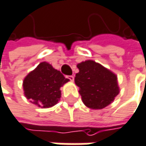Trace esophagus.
<instances>
[{"label":"esophagus","mask_w":146,"mask_h":146,"mask_svg":"<svg viewBox=\"0 0 146 146\" xmlns=\"http://www.w3.org/2000/svg\"><path fill=\"white\" fill-rule=\"evenodd\" d=\"M66 78H67L68 80H71L72 82V81H74V75H70V76H66Z\"/></svg>","instance_id":"obj_1"}]
</instances>
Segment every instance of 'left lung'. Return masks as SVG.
Masks as SVG:
<instances>
[{
  "label": "left lung",
  "mask_w": 146,
  "mask_h": 146,
  "mask_svg": "<svg viewBox=\"0 0 146 146\" xmlns=\"http://www.w3.org/2000/svg\"><path fill=\"white\" fill-rule=\"evenodd\" d=\"M77 67L80 71L74 81L86 107L102 110L114 102L120 92L115 74L92 60L82 61Z\"/></svg>",
  "instance_id": "1"
}]
</instances>
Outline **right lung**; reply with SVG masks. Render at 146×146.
I'll list each match as a JSON object with an SVG mask.
<instances>
[{
    "label": "right lung",
    "mask_w": 146,
    "mask_h": 146,
    "mask_svg": "<svg viewBox=\"0 0 146 146\" xmlns=\"http://www.w3.org/2000/svg\"><path fill=\"white\" fill-rule=\"evenodd\" d=\"M69 81L51 64L41 62L23 80L24 94L33 104L47 109L55 105L60 97V90Z\"/></svg>",
    "instance_id": "1"
}]
</instances>
